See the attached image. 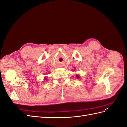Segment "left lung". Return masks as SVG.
<instances>
[{
    "mask_svg": "<svg viewBox=\"0 0 127 127\" xmlns=\"http://www.w3.org/2000/svg\"><path fill=\"white\" fill-rule=\"evenodd\" d=\"M76 77H77V78H79V76L77 75H76Z\"/></svg>",
    "mask_w": 127,
    "mask_h": 127,
    "instance_id": "8db88e82",
    "label": "left lung"
}]
</instances>
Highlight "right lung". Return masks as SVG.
Returning a JSON list of instances; mask_svg holds the SVG:
<instances>
[{"instance_id":"right-lung-1","label":"right lung","mask_w":127,"mask_h":127,"mask_svg":"<svg viewBox=\"0 0 127 127\" xmlns=\"http://www.w3.org/2000/svg\"><path fill=\"white\" fill-rule=\"evenodd\" d=\"M44 79H45V80H46V79H47V78H44Z\"/></svg>"}]
</instances>
